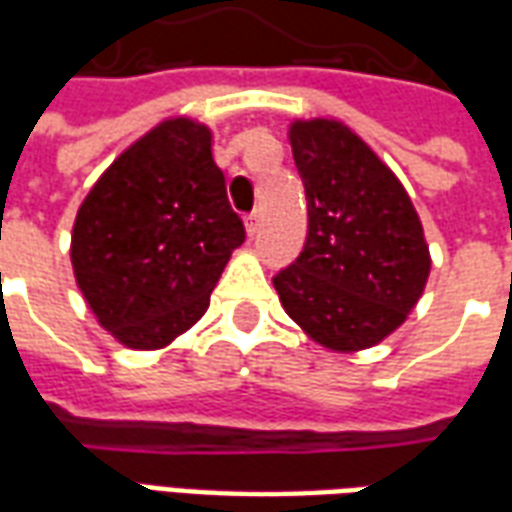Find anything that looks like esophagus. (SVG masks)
Here are the masks:
<instances>
[{"mask_svg":"<svg viewBox=\"0 0 512 512\" xmlns=\"http://www.w3.org/2000/svg\"><path fill=\"white\" fill-rule=\"evenodd\" d=\"M244 227H246V235H255L257 230H260V213H249V216H244Z\"/></svg>","mask_w":512,"mask_h":512,"instance_id":"1","label":"esophagus"}]
</instances>
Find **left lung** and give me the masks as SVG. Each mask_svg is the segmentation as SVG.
Returning <instances> with one entry per match:
<instances>
[{"mask_svg": "<svg viewBox=\"0 0 512 512\" xmlns=\"http://www.w3.org/2000/svg\"><path fill=\"white\" fill-rule=\"evenodd\" d=\"M288 142L310 227L274 288L310 340L359 354L400 329L425 293L430 249L419 213L395 172L340 120H293Z\"/></svg>", "mask_w": 512, "mask_h": 512, "instance_id": "1", "label": "left lung"}]
</instances>
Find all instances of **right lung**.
Segmentation results:
<instances>
[{
  "label": "right lung",
  "mask_w": 512,
  "mask_h": 512,
  "mask_svg": "<svg viewBox=\"0 0 512 512\" xmlns=\"http://www.w3.org/2000/svg\"><path fill=\"white\" fill-rule=\"evenodd\" d=\"M241 244L213 128L175 115L131 142L87 191L71 266L101 329L131 351H158L205 315Z\"/></svg>",
  "instance_id": "obj_1"
}]
</instances>
